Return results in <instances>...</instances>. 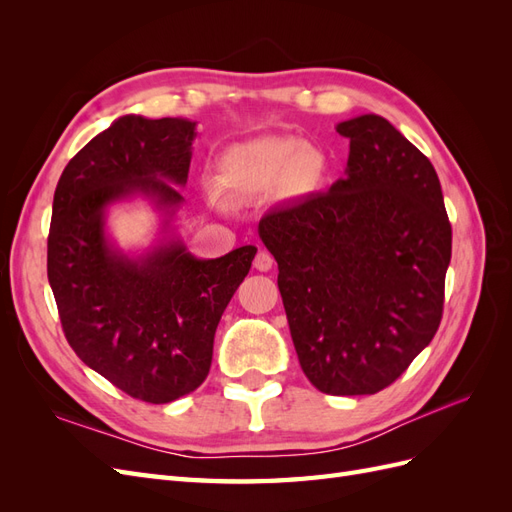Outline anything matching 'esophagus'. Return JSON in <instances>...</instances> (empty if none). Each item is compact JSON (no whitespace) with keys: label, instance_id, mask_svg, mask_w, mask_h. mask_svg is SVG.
<instances>
[{"label":"esophagus","instance_id":"esophagus-1","mask_svg":"<svg viewBox=\"0 0 512 512\" xmlns=\"http://www.w3.org/2000/svg\"><path fill=\"white\" fill-rule=\"evenodd\" d=\"M254 267L258 271H269L273 267V256L269 252H265V250L258 252L256 258H254Z\"/></svg>","mask_w":512,"mask_h":512}]
</instances>
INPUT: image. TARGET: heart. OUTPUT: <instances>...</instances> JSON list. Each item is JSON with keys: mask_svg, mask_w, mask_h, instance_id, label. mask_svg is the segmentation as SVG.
<instances>
[{"mask_svg": "<svg viewBox=\"0 0 512 512\" xmlns=\"http://www.w3.org/2000/svg\"><path fill=\"white\" fill-rule=\"evenodd\" d=\"M322 156L297 138L262 136L228 147L215 162L213 188L228 200H250L282 188L305 194L320 181Z\"/></svg>", "mask_w": 512, "mask_h": 512, "instance_id": "obj_1", "label": "heart"}]
</instances>
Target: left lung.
<instances>
[{
    "label": "left lung",
    "mask_w": 512,
    "mask_h": 512,
    "mask_svg": "<svg viewBox=\"0 0 512 512\" xmlns=\"http://www.w3.org/2000/svg\"><path fill=\"white\" fill-rule=\"evenodd\" d=\"M335 130L346 177L273 209L258 235L303 374L327 395H374L440 327L453 232L436 168L395 126L369 113Z\"/></svg>",
    "instance_id": "1"
}]
</instances>
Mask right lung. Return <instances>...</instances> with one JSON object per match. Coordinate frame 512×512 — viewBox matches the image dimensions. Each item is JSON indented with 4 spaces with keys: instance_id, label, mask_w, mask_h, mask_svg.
Returning <instances> with one entry per match:
<instances>
[{
    "instance_id": "right-lung-1",
    "label": "right lung",
    "mask_w": 512,
    "mask_h": 512,
    "mask_svg": "<svg viewBox=\"0 0 512 512\" xmlns=\"http://www.w3.org/2000/svg\"><path fill=\"white\" fill-rule=\"evenodd\" d=\"M196 121L123 115L76 153L53 198L46 271L79 359L117 389L168 404L205 382L213 337L250 273L254 245L203 260L173 232ZM136 195L163 215V237L128 255L105 232L107 209Z\"/></svg>"
}]
</instances>
